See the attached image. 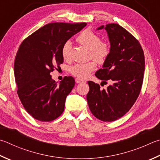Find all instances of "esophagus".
<instances>
[{"mask_svg": "<svg viewBox=\"0 0 160 160\" xmlns=\"http://www.w3.org/2000/svg\"><path fill=\"white\" fill-rule=\"evenodd\" d=\"M75 82H76V83H81V82H85V81L82 79H80V78H76V79H75Z\"/></svg>", "mask_w": 160, "mask_h": 160, "instance_id": "esophagus-1", "label": "esophagus"}]
</instances>
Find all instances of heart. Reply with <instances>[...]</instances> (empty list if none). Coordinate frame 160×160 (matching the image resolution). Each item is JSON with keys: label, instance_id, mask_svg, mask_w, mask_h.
Segmentation results:
<instances>
[{"label": "heart", "instance_id": "heart-1", "mask_svg": "<svg viewBox=\"0 0 160 160\" xmlns=\"http://www.w3.org/2000/svg\"><path fill=\"white\" fill-rule=\"evenodd\" d=\"M77 41L89 50L90 58L94 59L98 63H103L109 56L110 45L106 42L101 41V38L92 31L85 30L81 32L77 37ZM71 46L69 40L65 42L62 46V55L65 60L70 59ZM95 61L92 60L87 63H77L72 66L71 73L80 79H85L97 67Z\"/></svg>", "mask_w": 160, "mask_h": 160}]
</instances>
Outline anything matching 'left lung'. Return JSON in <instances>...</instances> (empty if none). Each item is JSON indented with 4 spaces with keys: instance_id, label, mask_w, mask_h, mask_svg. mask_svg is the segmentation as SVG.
<instances>
[{
    "instance_id": "obj_1",
    "label": "left lung",
    "mask_w": 160,
    "mask_h": 160,
    "mask_svg": "<svg viewBox=\"0 0 160 160\" xmlns=\"http://www.w3.org/2000/svg\"><path fill=\"white\" fill-rule=\"evenodd\" d=\"M108 33L110 52L103 68L96 72L98 79L112 85L101 90L98 84L88 81L87 100L91 112L98 120L112 122L124 115L140 94L145 71L143 50L138 40L118 24L101 26Z\"/></svg>"
}]
</instances>
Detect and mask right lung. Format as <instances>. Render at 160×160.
I'll list each match as a JSON object with an SVG mask.
<instances>
[{
    "label": "right lung",
    "instance_id": "obj_1",
    "mask_svg": "<svg viewBox=\"0 0 160 160\" xmlns=\"http://www.w3.org/2000/svg\"><path fill=\"white\" fill-rule=\"evenodd\" d=\"M87 23H50L35 31L20 45L14 64L17 94L28 114L37 120L50 122L62 114L66 97L75 80L66 76L59 85L50 72L63 62L64 42Z\"/></svg>",
    "mask_w": 160,
    "mask_h": 160
}]
</instances>
